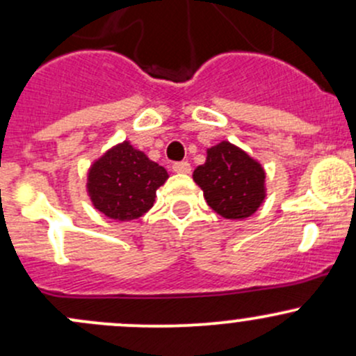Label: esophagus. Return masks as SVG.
<instances>
[{
  "mask_svg": "<svg viewBox=\"0 0 356 356\" xmlns=\"http://www.w3.org/2000/svg\"><path fill=\"white\" fill-rule=\"evenodd\" d=\"M175 174H189L191 172V163L189 162H177L172 165Z\"/></svg>",
  "mask_w": 356,
  "mask_h": 356,
  "instance_id": "1",
  "label": "esophagus"
}]
</instances>
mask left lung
I'll return each mask as SVG.
<instances>
[{
	"instance_id": "obj_1",
	"label": "left lung",
	"mask_w": 356,
	"mask_h": 356,
	"mask_svg": "<svg viewBox=\"0 0 356 356\" xmlns=\"http://www.w3.org/2000/svg\"><path fill=\"white\" fill-rule=\"evenodd\" d=\"M193 179L209 208L225 220H247L267 197L264 165L226 140L206 150V162Z\"/></svg>"
}]
</instances>
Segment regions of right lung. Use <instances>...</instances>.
Instances as JSON below:
<instances>
[{
	"mask_svg": "<svg viewBox=\"0 0 356 356\" xmlns=\"http://www.w3.org/2000/svg\"><path fill=\"white\" fill-rule=\"evenodd\" d=\"M169 174L128 140L108 148L88 170L86 191L92 206L115 221H131L154 206Z\"/></svg>",
	"mask_w": 356,
	"mask_h": 356,
	"instance_id": "1",
	"label": "right lung"
}]
</instances>
